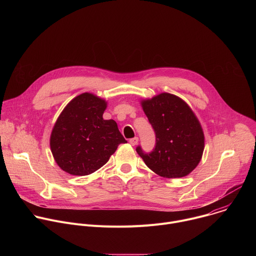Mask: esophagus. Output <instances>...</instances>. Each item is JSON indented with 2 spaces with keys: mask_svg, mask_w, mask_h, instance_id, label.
Returning a JSON list of instances; mask_svg holds the SVG:
<instances>
[{
  "mask_svg": "<svg viewBox=\"0 0 256 256\" xmlns=\"http://www.w3.org/2000/svg\"><path fill=\"white\" fill-rule=\"evenodd\" d=\"M138 142V136H134V138H132L130 140V144L132 146H136Z\"/></svg>",
  "mask_w": 256,
  "mask_h": 256,
  "instance_id": "esophagus-1",
  "label": "esophagus"
}]
</instances>
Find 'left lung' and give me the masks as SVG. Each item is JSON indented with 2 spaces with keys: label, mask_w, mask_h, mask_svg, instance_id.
<instances>
[{
  "label": "left lung",
  "mask_w": 256,
  "mask_h": 256,
  "mask_svg": "<svg viewBox=\"0 0 256 256\" xmlns=\"http://www.w3.org/2000/svg\"><path fill=\"white\" fill-rule=\"evenodd\" d=\"M156 134L151 153L136 147V152L152 171L165 178L188 175L200 163L204 136L192 108L181 98L161 93L140 102Z\"/></svg>",
  "instance_id": "8db88e82"
}]
</instances>
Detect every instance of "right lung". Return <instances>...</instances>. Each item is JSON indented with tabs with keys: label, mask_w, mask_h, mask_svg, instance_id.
Segmentation results:
<instances>
[{
	"label": "right lung",
	"mask_w": 256,
	"mask_h": 256,
	"mask_svg": "<svg viewBox=\"0 0 256 256\" xmlns=\"http://www.w3.org/2000/svg\"><path fill=\"white\" fill-rule=\"evenodd\" d=\"M104 99L83 93L70 100L58 118L50 150L56 164L68 174L84 176L101 168L126 142L114 120H103Z\"/></svg>",
	"instance_id": "obj_1"
}]
</instances>
